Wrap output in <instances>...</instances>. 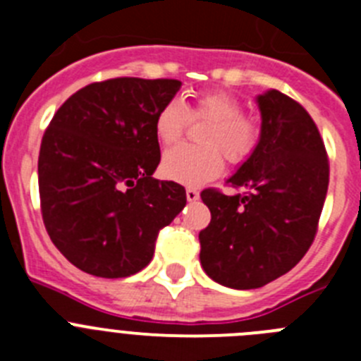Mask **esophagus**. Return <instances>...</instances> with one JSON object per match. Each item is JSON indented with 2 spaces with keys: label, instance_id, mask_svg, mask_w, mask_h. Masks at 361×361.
Returning <instances> with one entry per match:
<instances>
[{
  "label": "esophagus",
  "instance_id": "obj_1",
  "mask_svg": "<svg viewBox=\"0 0 361 361\" xmlns=\"http://www.w3.org/2000/svg\"><path fill=\"white\" fill-rule=\"evenodd\" d=\"M186 199L190 200V202H195V200H199V191H197L195 188H188Z\"/></svg>",
  "mask_w": 361,
  "mask_h": 361
}]
</instances>
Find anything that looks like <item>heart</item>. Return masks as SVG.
Returning <instances> with one entry per match:
<instances>
[{"mask_svg":"<svg viewBox=\"0 0 361 361\" xmlns=\"http://www.w3.org/2000/svg\"><path fill=\"white\" fill-rule=\"evenodd\" d=\"M193 119H206L202 142L206 146L183 145L166 152L162 171L183 184H202L222 171L224 157L233 164L245 161L260 139L257 121L242 111L240 99L222 90L204 92L190 104L177 99L166 103L155 117V137L164 146L180 141Z\"/></svg>","mask_w":361,"mask_h":361,"instance_id":"b5f03b06","label":"heart"}]
</instances>
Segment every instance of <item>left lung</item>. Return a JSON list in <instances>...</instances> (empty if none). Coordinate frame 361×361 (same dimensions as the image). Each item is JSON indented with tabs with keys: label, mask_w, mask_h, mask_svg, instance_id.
I'll use <instances>...</instances> for the list:
<instances>
[{
	"label": "left lung",
	"mask_w": 361,
	"mask_h": 361,
	"mask_svg": "<svg viewBox=\"0 0 361 361\" xmlns=\"http://www.w3.org/2000/svg\"><path fill=\"white\" fill-rule=\"evenodd\" d=\"M257 148L228 178L242 193H200L212 222L199 233L200 264L233 289H257L286 275L311 247L329 186V161L304 106L279 90L257 97Z\"/></svg>",
	"instance_id": "8db88e82"
}]
</instances>
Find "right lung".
I'll use <instances>...</instances> for the list:
<instances>
[{
	"label": "right lung",
	"instance_id": "right-lung-1",
	"mask_svg": "<svg viewBox=\"0 0 361 361\" xmlns=\"http://www.w3.org/2000/svg\"><path fill=\"white\" fill-rule=\"evenodd\" d=\"M183 82L116 78L70 95L41 141L44 228L88 275L124 279L149 264L155 240L186 206V190L157 180L155 117Z\"/></svg>",
	"mask_w": 361,
	"mask_h": 361
}]
</instances>
